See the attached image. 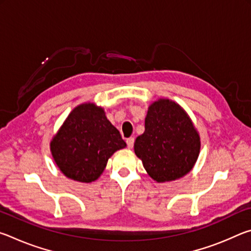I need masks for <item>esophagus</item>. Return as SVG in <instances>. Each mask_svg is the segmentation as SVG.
<instances>
[{"label":"esophagus","instance_id":"obj_1","mask_svg":"<svg viewBox=\"0 0 251 251\" xmlns=\"http://www.w3.org/2000/svg\"><path fill=\"white\" fill-rule=\"evenodd\" d=\"M126 143H127V147L128 148H133L134 146V138L133 137H129L126 139Z\"/></svg>","mask_w":251,"mask_h":251}]
</instances>
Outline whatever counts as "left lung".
<instances>
[{
    "mask_svg": "<svg viewBox=\"0 0 251 251\" xmlns=\"http://www.w3.org/2000/svg\"><path fill=\"white\" fill-rule=\"evenodd\" d=\"M134 151L155 181H173L194 168L201 152V136L179 104L159 99L148 107L145 131L136 138Z\"/></svg>",
    "mask_w": 251,
    "mask_h": 251,
    "instance_id": "obj_1",
    "label": "left lung"
}]
</instances>
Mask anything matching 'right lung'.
Here are the masks:
<instances>
[{
	"instance_id": "1",
	"label": "right lung",
	"mask_w": 251,
	"mask_h": 251,
	"mask_svg": "<svg viewBox=\"0 0 251 251\" xmlns=\"http://www.w3.org/2000/svg\"><path fill=\"white\" fill-rule=\"evenodd\" d=\"M126 147L105 110L95 103L79 104L53 136L50 150L63 175L79 182L95 181L114 152Z\"/></svg>"
}]
</instances>
